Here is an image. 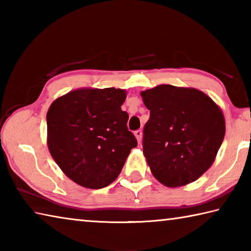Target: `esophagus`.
I'll return each instance as SVG.
<instances>
[{
    "label": "esophagus",
    "mask_w": 251,
    "mask_h": 251,
    "mask_svg": "<svg viewBox=\"0 0 251 251\" xmlns=\"http://www.w3.org/2000/svg\"><path fill=\"white\" fill-rule=\"evenodd\" d=\"M142 134H143V131L141 129L135 130L134 135H135V137H136V139H137L138 143H141V141H142Z\"/></svg>",
    "instance_id": "1"
}]
</instances>
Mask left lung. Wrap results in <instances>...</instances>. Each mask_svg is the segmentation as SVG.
<instances>
[{
	"mask_svg": "<svg viewBox=\"0 0 251 251\" xmlns=\"http://www.w3.org/2000/svg\"><path fill=\"white\" fill-rule=\"evenodd\" d=\"M141 95L151 110L143 152L151 174L172 188L197 180L214 163L224 141L222 109L192 87L158 85Z\"/></svg>",
	"mask_w": 251,
	"mask_h": 251,
	"instance_id": "left-lung-1",
	"label": "left lung"
}]
</instances>
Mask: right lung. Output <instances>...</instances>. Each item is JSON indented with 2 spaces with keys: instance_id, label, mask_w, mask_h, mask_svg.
<instances>
[{
  "instance_id": "add662e5",
  "label": "right lung",
  "mask_w": 251,
  "mask_h": 251,
  "mask_svg": "<svg viewBox=\"0 0 251 251\" xmlns=\"http://www.w3.org/2000/svg\"><path fill=\"white\" fill-rule=\"evenodd\" d=\"M121 88H79L50 104L48 146L65 175L79 186L100 189L122 172L137 141L127 128Z\"/></svg>"
}]
</instances>
